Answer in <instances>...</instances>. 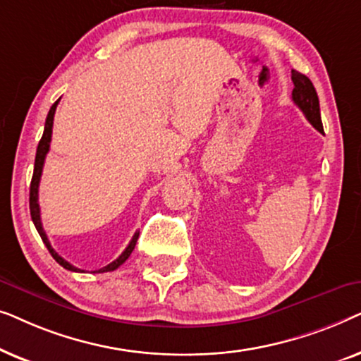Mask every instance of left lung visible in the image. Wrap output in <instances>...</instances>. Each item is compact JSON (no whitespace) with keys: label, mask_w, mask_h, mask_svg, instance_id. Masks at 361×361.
<instances>
[{"label":"left lung","mask_w":361,"mask_h":361,"mask_svg":"<svg viewBox=\"0 0 361 361\" xmlns=\"http://www.w3.org/2000/svg\"><path fill=\"white\" fill-rule=\"evenodd\" d=\"M290 73H293L290 78H293L294 82L293 102L300 108V111L304 113L310 125H312L317 131L324 133L322 120H320L319 97L312 85V82H310L304 73H300L298 71H293Z\"/></svg>","instance_id":"8db88e82"}]
</instances>
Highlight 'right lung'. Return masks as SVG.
Segmentation results:
<instances>
[{
	"mask_svg": "<svg viewBox=\"0 0 361 361\" xmlns=\"http://www.w3.org/2000/svg\"><path fill=\"white\" fill-rule=\"evenodd\" d=\"M61 102V98L54 103V105L51 106V110H49L47 113V118H46V126H44V133H42V137L41 141H39V146H37V151H36V161H34V174H32V180H31V189H29V210H31V219L34 221V226H36L37 233L41 235V238L44 241V245L47 246L49 253L52 255V258L57 261L59 264L62 266V268H66L68 271H73V273H85L83 269H78L75 268V266L68 263V261H66L62 258V256H59L56 253V250L52 248L51 243H49L47 240V235L46 231H44L42 228V221H41V209H39V182H41V174H42V167H44V161H46V156L49 152V147H51V137H52V125H54V115H56V108H57V103ZM137 236H140V233H135V236H133L130 245L126 246V250L123 251V253L118 256V258L113 261V263L103 266L102 269L98 271H93V273H108V271H115L116 268H120V266L125 263V261L130 258L131 251L135 250L136 246V241H137Z\"/></svg>",
	"mask_w": 361,
	"mask_h": 361,
	"instance_id": "obj_1",
	"label": "right lung"
}]
</instances>
